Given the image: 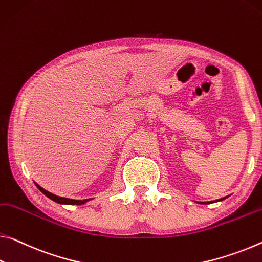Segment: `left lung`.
Listing matches in <instances>:
<instances>
[{
	"label": "left lung",
	"instance_id": "1",
	"mask_svg": "<svg viewBox=\"0 0 262 262\" xmlns=\"http://www.w3.org/2000/svg\"><path fill=\"white\" fill-rule=\"evenodd\" d=\"M227 198V196L226 197H223V198H219V199H215V201H212V202H197L198 204H211V203H217V202H222V201H224V199H226Z\"/></svg>",
	"mask_w": 262,
	"mask_h": 262
}]
</instances>
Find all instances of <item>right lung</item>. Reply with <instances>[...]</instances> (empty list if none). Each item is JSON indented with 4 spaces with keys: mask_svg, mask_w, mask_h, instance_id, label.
I'll return each mask as SVG.
<instances>
[{
    "mask_svg": "<svg viewBox=\"0 0 262 262\" xmlns=\"http://www.w3.org/2000/svg\"><path fill=\"white\" fill-rule=\"evenodd\" d=\"M35 184H36L37 188H38V190L40 191V192H43L48 198H50V199H51V201H53V202L58 203V204H65V205H82V204H85V203L91 201V198H89V199H71V198H65V197L56 196V194L49 192V191H47L45 189L41 188V186L37 184L36 182H35Z\"/></svg>",
    "mask_w": 262,
    "mask_h": 262,
    "instance_id": "1",
    "label": "right lung"
}]
</instances>
